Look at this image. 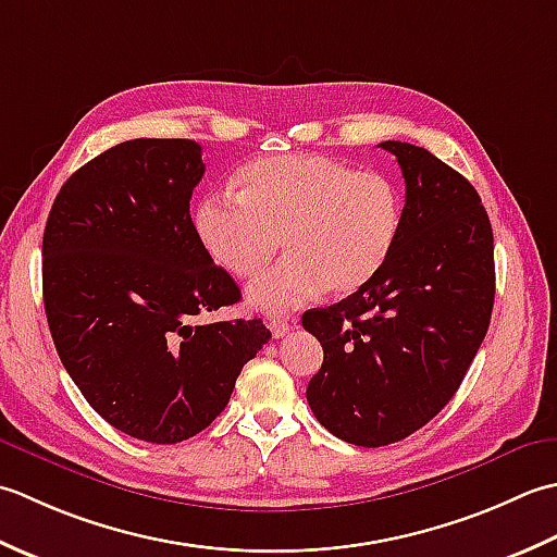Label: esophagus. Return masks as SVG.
<instances>
[{"label":"esophagus","mask_w":557,"mask_h":557,"mask_svg":"<svg viewBox=\"0 0 557 557\" xmlns=\"http://www.w3.org/2000/svg\"><path fill=\"white\" fill-rule=\"evenodd\" d=\"M293 326H295V322H293V320H286V317H274V320H269L271 336H274V338L286 336Z\"/></svg>","instance_id":"34e87169"}]
</instances>
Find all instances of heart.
I'll return each mask as SVG.
<instances>
[{
    "label": "heart",
    "instance_id": "heart-1",
    "mask_svg": "<svg viewBox=\"0 0 557 557\" xmlns=\"http://www.w3.org/2000/svg\"><path fill=\"white\" fill-rule=\"evenodd\" d=\"M195 228L237 278L264 271L283 237L288 257L247 290L257 310L281 314L324 288L348 295L377 276L399 243L404 191L389 175L329 156H267L243 168L237 195L197 203Z\"/></svg>",
    "mask_w": 557,
    "mask_h": 557
}]
</instances>
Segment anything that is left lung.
<instances>
[{
  "mask_svg": "<svg viewBox=\"0 0 557 557\" xmlns=\"http://www.w3.org/2000/svg\"><path fill=\"white\" fill-rule=\"evenodd\" d=\"M380 146L406 180L399 243L366 286L302 314L324 350L308 404L329 433L358 447L392 445L433 421L479 354L495 300L479 191L421 146Z\"/></svg>",
  "mask_w": 557,
  "mask_h": 557,
  "instance_id": "obj_1",
  "label": "left lung"
}]
</instances>
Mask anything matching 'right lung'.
I'll return each instance as SVG.
<instances>
[{"label": "right lung", "instance_id": "obj_1", "mask_svg": "<svg viewBox=\"0 0 557 557\" xmlns=\"http://www.w3.org/2000/svg\"><path fill=\"white\" fill-rule=\"evenodd\" d=\"M191 139H132L62 185L42 233V300L62 366L124 435L175 445L228 404L271 338L262 320L197 324L240 300L189 215Z\"/></svg>", "mask_w": 557, "mask_h": 557}]
</instances>
